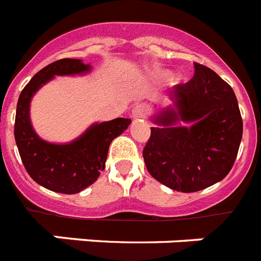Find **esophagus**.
<instances>
[{"label":"esophagus","mask_w":261,"mask_h":261,"mask_svg":"<svg viewBox=\"0 0 261 261\" xmlns=\"http://www.w3.org/2000/svg\"><path fill=\"white\" fill-rule=\"evenodd\" d=\"M148 114V106L139 103L132 109V117L133 118H144Z\"/></svg>","instance_id":"34e87169"}]
</instances>
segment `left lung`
Here are the masks:
<instances>
[{"label": "left lung", "mask_w": 261, "mask_h": 261, "mask_svg": "<svg viewBox=\"0 0 261 261\" xmlns=\"http://www.w3.org/2000/svg\"><path fill=\"white\" fill-rule=\"evenodd\" d=\"M194 70L191 81L170 91L172 106L152 117L156 126L143 151L148 172L182 193L222 180L232 170L243 137L232 87L203 64L194 63Z\"/></svg>", "instance_id": "obj_1"}]
</instances>
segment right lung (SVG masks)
<instances>
[{
    "instance_id": "obj_1",
    "label": "right lung",
    "mask_w": 261,
    "mask_h": 261,
    "mask_svg": "<svg viewBox=\"0 0 261 261\" xmlns=\"http://www.w3.org/2000/svg\"><path fill=\"white\" fill-rule=\"evenodd\" d=\"M90 70V64L81 59L56 60L35 74L18 98L14 139L22 164L35 182L55 193L76 194L93 185L105 170L110 143L132 122L120 117L93 124L68 144H52L37 136L29 118L35 93L55 75H81Z\"/></svg>"
}]
</instances>
